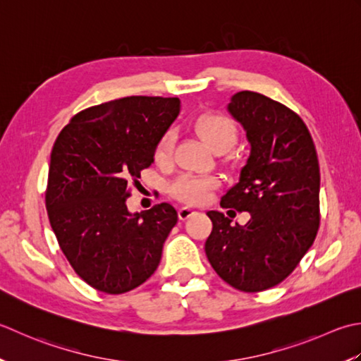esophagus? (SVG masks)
<instances>
[{
	"label": "esophagus",
	"mask_w": 361,
	"mask_h": 361,
	"mask_svg": "<svg viewBox=\"0 0 361 361\" xmlns=\"http://www.w3.org/2000/svg\"><path fill=\"white\" fill-rule=\"evenodd\" d=\"M195 213H196L195 209H191V207H180L179 212H178V215H179L180 219H187V218H190L191 215H195Z\"/></svg>",
	"instance_id": "34e87169"
}]
</instances>
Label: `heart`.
I'll return each instance as SVG.
<instances>
[{
	"instance_id": "heart-1",
	"label": "heart",
	"mask_w": 361,
	"mask_h": 361,
	"mask_svg": "<svg viewBox=\"0 0 361 361\" xmlns=\"http://www.w3.org/2000/svg\"><path fill=\"white\" fill-rule=\"evenodd\" d=\"M195 130L202 137L215 152H224L231 149L237 142L238 130L235 123L221 114H204L195 121ZM174 145V135L171 130L165 132L159 138L154 148V159L159 164H166L171 159ZM218 187V179L213 176L182 174L176 179L170 191L174 197L187 204H202L210 197L212 191Z\"/></svg>"
}]
</instances>
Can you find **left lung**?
Here are the masks:
<instances>
[{
  "mask_svg": "<svg viewBox=\"0 0 361 361\" xmlns=\"http://www.w3.org/2000/svg\"><path fill=\"white\" fill-rule=\"evenodd\" d=\"M251 152L223 209L249 212L245 226L207 212L213 229L205 254L216 274L246 293L281 283L313 245L319 227V164L305 123L291 109L255 92L227 104Z\"/></svg>",
  "mask_w": 361,
  "mask_h": 361,
  "instance_id": "obj_1",
  "label": "left lung"
}]
</instances>
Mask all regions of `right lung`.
Wrapping results in <instances>:
<instances>
[{
  "instance_id": "obj_1",
  "label": "right lung",
  "mask_w": 361,
  "mask_h": 361,
  "mask_svg": "<svg viewBox=\"0 0 361 361\" xmlns=\"http://www.w3.org/2000/svg\"><path fill=\"white\" fill-rule=\"evenodd\" d=\"M180 112L179 98L126 97L71 118L51 151L49 224L76 274L121 294L157 269L178 212L161 202L130 213L129 185L151 166L154 148Z\"/></svg>"
}]
</instances>
